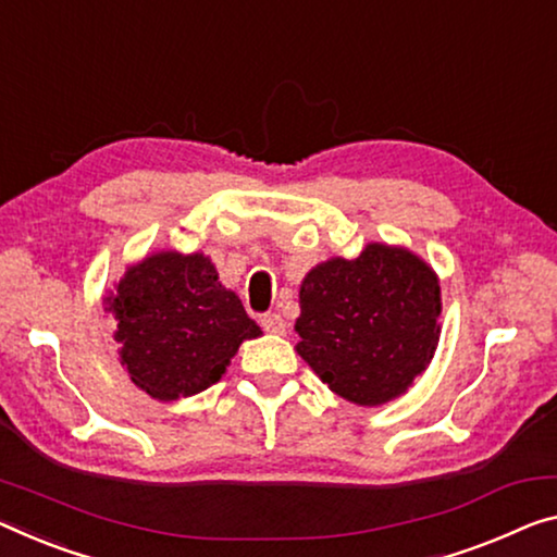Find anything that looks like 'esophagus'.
<instances>
[{"label":"esophagus","instance_id":"obj_1","mask_svg":"<svg viewBox=\"0 0 557 557\" xmlns=\"http://www.w3.org/2000/svg\"><path fill=\"white\" fill-rule=\"evenodd\" d=\"M261 326L267 333H284L286 321L281 319V313H263L261 315Z\"/></svg>","mask_w":557,"mask_h":557}]
</instances>
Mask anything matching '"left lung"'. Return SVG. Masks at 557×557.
<instances>
[{
    "label": "left lung",
    "mask_w": 557,
    "mask_h": 557,
    "mask_svg": "<svg viewBox=\"0 0 557 557\" xmlns=\"http://www.w3.org/2000/svg\"><path fill=\"white\" fill-rule=\"evenodd\" d=\"M438 315L435 273L410 251L368 244L354 261L308 271L296 350L341 398L379 406L406 393L431 363Z\"/></svg>",
    "instance_id": "obj_1"
}]
</instances>
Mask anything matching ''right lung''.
Here are the masks:
<instances>
[{
	"mask_svg": "<svg viewBox=\"0 0 557 557\" xmlns=\"http://www.w3.org/2000/svg\"><path fill=\"white\" fill-rule=\"evenodd\" d=\"M122 366L151 398L176 400L209 388L261 329L201 253H153L132 267L109 298Z\"/></svg>",
	"mask_w": 557,
	"mask_h": 557,
	"instance_id": "right-lung-1",
	"label": "right lung"
}]
</instances>
